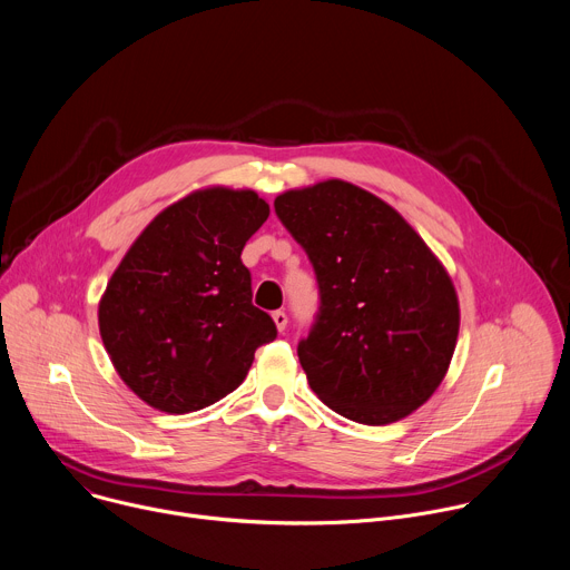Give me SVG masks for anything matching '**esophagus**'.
I'll return each instance as SVG.
<instances>
[{"label": "esophagus", "mask_w": 570, "mask_h": 570, "mask_svg": "<svg viewBox=\"0 0 570 570\" xmlns=\"http://www.w3.org/2000/svg\"><path fill=\"white\" fill-rule=\"evenodd\" d=\"M273 322H275L277 332H279V334H284L286 324H288V317H286V313H284V311H275V313H273Z\"/></svg>", "instance_id": "esophagus-1"}]
</instances>
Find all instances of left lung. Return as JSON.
<instances>
[{"label": "left lung", "instance_id": "8db88e82", "mask_svg": "<svg viewBox=\"0 0 570 570\" xmlns=\"http://www.w3.org/2000/svg\"><path fill=\"white\" fill-rule=\"evenodd\" d=\"M275 212L320 286L297 347L311 390L358 424L415 413L444 381L460 332L444 264L392 205L338 178L279 194Z\"/></svg>", "mask_w": 570, "mask_h": 570}]
</instances>
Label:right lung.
<instances>
[{
  "label": "right lung",
  "instance_id": "obj_1",
  "mask_svg": "<svg viewBox=\"0 0 570 570\" xmlns=\"http://www.w3.org/2000/svg\"><path fill=\"white\" fill-rule=\"evenodd\" d=\"M268 214L253 189L203 187L161 209L119 262L99 299V332L150 409L185 415L216 403L275 341L240 262Z\"/></svg>",
  "mask_w": 570,
  "mask_h": 570
}]
</instances>
